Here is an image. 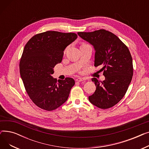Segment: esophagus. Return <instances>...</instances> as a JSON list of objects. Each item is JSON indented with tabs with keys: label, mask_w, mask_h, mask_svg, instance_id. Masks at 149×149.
Instances as JSON below:
<instances>
[{
	"label": "esophagus",
	"mask_w": 149,
	"mask_h": 149,
	"mask_svg": "<svg viewBox=\"0 0 149 149\" xmlns=\"http://www.w3.org/2000/svg\"><path fill=\"white\" fill-rule=\"evenodd\" d=\"M84 80H85V79H83V78H78V79H76V81L78 82H81V81H83Z\"/></svg>",
	"instance_id": "esophagus-1"
}]
</instances>
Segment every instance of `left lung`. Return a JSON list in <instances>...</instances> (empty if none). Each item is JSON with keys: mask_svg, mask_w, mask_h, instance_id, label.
I'll list each match as a JSON object with an SVG mask.
<instances>
[{"mask_svg": "<svg viewBox=\"0 0 149 149\" xmlns=\"http://www.w3.org/2000/svg\"><path fill=\"white\" fill-rule=\"evenodd\" d=\"M81 38L93 46L95 64L103 71L105 80L92 78L96 90L89 97L90 102L100 109L113 107L123 98L133 76V63L130 52L120 39L110 31L99 29L93 32H79Z\"/></svg>", "mask_w": 149, "mask_h": 149, "instance_id": "obj_1", "label": "left lung"}]
</instances>
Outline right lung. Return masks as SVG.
<instances>
[{"label": "right lung", "instance_id": "obj_1", "mask_svg": "<svg viewBox=\"0 0 149 149\" xmlns=\"http://www.w3.org/2000/svg\"><path fill=\"white\" fill-rule=\"evenodd\" d=\"M77 38L75 33L48 31L34 36L26 44L20 58V74L25 90L38 107L51 111L68 100L75 84L72 78L54 79V68L61 62L63 51Z\"/></svg>", "mask_w": 149, "mask_h": 149}]
</instances>
